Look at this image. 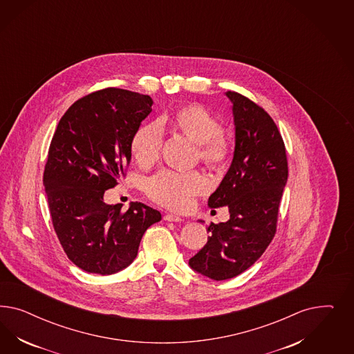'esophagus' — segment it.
<instances>
[{
	"label": "esophagus",
	"mask_w": 354,
	"mask_h": 354,
	"mask_svg": "<svg viewBox=\"0 0 354 354\" xmlns=\"http://www.w3.org/2000/svg\"><path fill=\"white\" fill-rule=\"evenodd\" d=\"M163 219L165 221H167V222H182V218L180 216H178V215L175 214H166L163 216Z\"/></svg>",
	"instance_id": "1"
}]
</instances>
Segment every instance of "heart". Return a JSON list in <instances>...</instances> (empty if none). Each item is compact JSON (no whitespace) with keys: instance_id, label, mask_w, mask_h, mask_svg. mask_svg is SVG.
<instances>
[{"instance_id":"obj_1","label":"heart","mask_w":354,"mask_h":354,"mask_svg":"<svg viewBox=\"0 0 354 354\" xmlns=\"http://www.w3.org/2000/svg\"><path fill=\"white\" fill-rule=\"evenodd\" d=\"M167 124L175 132L197 144L200 161L207 167L219 169L225 165L230 145L223 136V124L206 107L192 104L176 109L167 117ZM162 131L157 123H147L133 133L129 149L141 167H149L158 160ZM207 182L200 172L162 170L145 184V192L151 200L172 210H187L193 197L204 193Z\"/></svg>"}]
</instances>
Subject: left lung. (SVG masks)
Returning <instances> with one entry per match:
<instances>
[{"mask_svg":"<svg viewBox=\"0 0 354 354\" xmlns=\"http://www.w3.org/2000/svg\"><path fill=\"white\" fill-rule=\"evenodd\" d=\"M225 95L232 104L235 150L207 205L227 206L230 219L209 225L207 243L188 262L193 271L213 280L235 278L266 250L288 179L286 148L274 120L247 97L231 91Z\"/></svg>","mask_w":354,"mask_h":354,"instance_id":"8db88e82","label":"left lung"}]
</instances>
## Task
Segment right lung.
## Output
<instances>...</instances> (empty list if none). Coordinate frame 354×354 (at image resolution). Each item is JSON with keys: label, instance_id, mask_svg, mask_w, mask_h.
<instances>
[{"label": "right lung", "instance_id": "right-lung-1", "mask_svg": "<svg viewBox=\"0 0 354 354\" xmlns=\"http://www.w3.org/2000/svg\"><path fill=\"white\" fill-rule=\"evenodd\" d=\"M153 100L119 88L77 100L54 132L44 187L55 234L68 259L86 272L111 275L133 262L144 232L161 213L141 203L107 205L131 162L129 144Z\"/></svg>", "mask_w": 354, "mask_h": 354}]
</instances>
